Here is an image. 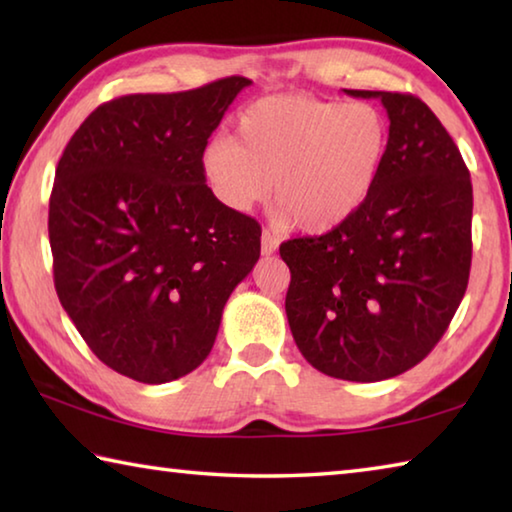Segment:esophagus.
Segmentation results:
<instances>
[{"mask_svg": "<svg viewBox=\"0 0 512 512\" xmlns=\"http://www.w3.org/2000/svg\"><path fill=\"white\" fill-rule=\"evenodd\" d=\"M277 244H280V241H277L275 232H271V230L262 232V253L264 255H273L277 250Z\"/></svg>", "mask_w": 512, "mask_h": 512, "instance_id": "obj_1", "label": "esophagus"}]
</instances>
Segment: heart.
<instances>
[{
    "mask_svg": "<svg viewBox=\"0 0 512 512\" xmlns=\"http://www.w3.org/2000/svg\"><path fill=\"white\" fill-rule=\"evenodd\" d=\"M388 149L391 124L372 103L271 94L241 110L232 140L205 144L201 171L228 210H253L273 185L277 219L323 235L368 203Z\"/></svg>",
    "mask_w": 512,
    "mask_h": 512,
    "instance_id": "b5f03b06",
    "label": "heart"
}]
</instances>
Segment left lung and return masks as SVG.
Listing matches in <instances>:
<instances>
[{"label": "left lung", "instance_id": "obj_1", "mask_svg": "<svg viewBox=\"0 0 512 512\" xmlns=\"http://www.w3.org/2000/svg\"><path fill=\"white\" fill-rule=\"evenodd\" d=\"M379 99L391 149L368 203L336 230L284 241L289 327L329 377L381 381L420 363L452 323L472 264V183L461 151L413 94Z\"/></svg>", "mask_w": 512, "mask_h": 512}]
</instances>
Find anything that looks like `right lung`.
Returning <instances> with one entry per match:
<instances>
[{"mask_svg": "<svg viewBox=\"0 0 512 512\" xmlns=\"http://www.w3.org/2000/svg\"><path fill=\"white\" fill-rule=\"evenodd\" d=\"M244 76L103 103L65 146L49 198L54 284L83 341L142 384L196 370L259 259L262 228L207 187L201 153Z\"/></svg>", "mask_w": 512, "mask_h": 512, "instance_id": "right-lung-1", "label": "right lung"}]
</instances>
